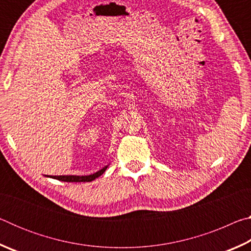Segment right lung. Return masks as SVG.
Wrapping results in <instances>:
<instances>
[{"mask_svg": "<svg viewBox=\"0 0 251 251\" xmlns=\"http://www.w3.org/2000/svg\"><path fill=\"white\" fill-rule=\"evenodd\" d=\"M107 166H105L104 168H101L100 171L96 172L92 175L88 176H74V175H67V176H48L50 178H54V179H58L62 181H67V182H85V181H92L96 179L97 177H100L101 174H104V172L106 171Z\"/></svg>", "mask_w": 251, "mask_h": 251, "instance_id": "add662e5", "label": "right lung"}]
</instances>
